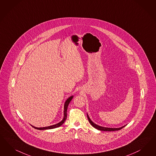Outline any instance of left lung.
Here are the masks:
<instances>
[{"label": "left lung", "instance_id": "obj_1", "mask_svg": "<svg viewBox=\"0 0 156 156\" xmlns=\"http://www.w3.org/2000/svg\"><path fill=\"white\" fill-rule=\"evenodd\" d=\"M87 117H88V119L90 122V125L93 126L97 130H99L104 131H111L119 130H121L122 128H123L125 126H126V125H125V126H122L121 127H119V128H110V127H103V126H99V125H96L94 122H93L92 121H91V119H90V118L89 117V115H88V114H87Z\"/></svg>", "mask_w": 156, "mask_h": 156}]
</instances>
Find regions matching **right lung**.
I'll use <instances>...</instances> for the list:
<instances>
[{
	"label": "right lung",
	"mask_w": 156,
	"mask_h": 156,
	"mask_svg": "<svg viewBox=\"0 0 156 156\" xmlns=\"http://www.w3.org/2000/svg\"><path fill=\"white\" fill-rule=\"evenodd\" d=\"M73 98V96H71L69 98H68L67 99V100L66 101L65 103H64V118L62 119V120L59 123L55 124V125H51V126H46V127H37L35 126H33L31 125V126H32L33 128H34L35 129H37V130H48V129H55V128H57V127H58L60 126H61L64 123V122L66 121V112H67V108H68V106L69 105V103L70 102V101L72 100Z\"/></svg>",
	"instance_id": "obj_1"
}]
</instances>
